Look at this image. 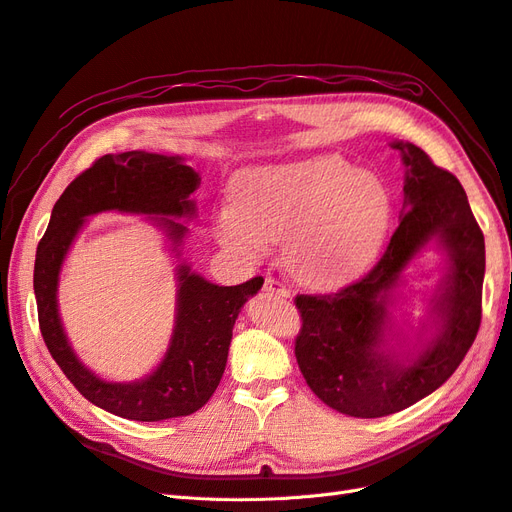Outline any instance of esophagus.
<instances>
[{
    "label": "esophagus",
    "mask_w": 512,
    "mask_h": 512,
    "mask_svg": "<svg viewBox=\"0 0 512 512\" xmlns=\"http://www.w3.org/2000/svg\"><path fill=\"white\" fill-rule=\"evenodd\" d=\"M265 290L277 294V297H284V299L290 297V290L280 280H275V277H267V280H265Z\"/></svg>",
    "instance_id": "obj_1"
}]
</instances>
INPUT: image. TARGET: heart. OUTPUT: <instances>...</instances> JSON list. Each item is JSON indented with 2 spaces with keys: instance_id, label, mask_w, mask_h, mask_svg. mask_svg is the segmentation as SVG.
<instances>
[{
  "instance_id": "b5f03b06",
  "label": "heart",
  "mask_w": 512,
  "mask_h": 512,
  "mask_svg": "<svg viewBox=\"0 0 512 512\" xmlns=\"http://www.w3.org/2000/svg\"><path fill=\"white\" fill-rule=\"evenodd\" d=\"M232 209L213 230L243 260L284 239V267L314 290L342 288L374 265L391 226V194L371 173L339 158L254 168L230 188Z\"/></svg>"
}]
</instances>
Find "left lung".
I'll return each mask as SVG.
<instances>
[{"mask_svg":"<svg viewBox=\"0 0 512 512\" xmlns=\"http://www.w3.org/2000/svg\"><path fill=\"white\" fill-rule=\"evenodd\" d=\"M406 164L404 211L382 258L359 282L333 294H297L301 331L294 356L329 408L359 418L395 414L442 386L474 344L483 314L485 237L459 179L412 143L395 141ZM436 238L449 273L434 313L439 337L409 363L383 350L390 290L407 262Z\"/></svg>","mask_w":512,"mask_h":512,"instance_id":"1","label":"left lung"}]
</instances>
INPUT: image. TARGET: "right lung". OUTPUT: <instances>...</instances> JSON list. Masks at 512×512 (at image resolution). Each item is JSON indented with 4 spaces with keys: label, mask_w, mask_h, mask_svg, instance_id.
Here are the masks:
<instances>
[{
    "label": "right lung",
    "mask_w": 512,
    "mask_h": 512,
    "mask_svg": "<svg viewBox=\"0 0 512 512\" xmlns=\"http://www.w3.org/2000/svg\"><path fill=\"white\" fill-rule=\"evenodd\" d=\"M198 185V173L181 158L147 151L102 156L59 196L38 243L34 292L46 348L85 399L130 421L188 416L207 404L226 369L241 307L265 280L258 275L239 286H218L181 265L175 331L162 363L145 380L121 384L98 378L72 352L57 312L59 271L85 218L102 211L162 215L160 226L179 245L188 228L168 218H194L190 194Z\"/></svg>",
    "instance_id": "1"
}]
</instances>
